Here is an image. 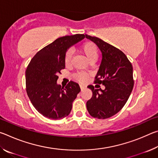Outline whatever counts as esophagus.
Masks as SVG:
<instances>
[{
  "label": "esophagus",
  "mask_w": 158,
  "mask_h": 158,
  "mask_svg": "<svg viewBox=\"0 0 158 158\" xmlns=\"http://www.w3.org/2000/svg\"><path fill=\"white\" fill-rule=\"evenodd\" d=\"M85 87L84 86V85H81H81H80V89H81V90H84V89H85Z\"/></svg>",
  "instance_id": "34e87169"
}]
</instances>
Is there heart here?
I'll list each match as a JSON object with an SVG mask.
<instances>
[{"mask_svg": "<svg viewBox=\"0 0 158 158\" xmlns=\"http://www.w3.org/2000/svg\"><path fill=\"white\" fill-rule=\"evenodd\" d=\"M81 50L89 62L94 60L96 61L98 58V48L93 42H85L81 46ZM73 55V52L71 49L67 51L65 56V63L66 65L70 64ZM74 77L79 81H85L87 79V75L84 73H77L75 74Z\"/></svg>", "mask_w": 158, "mask_h": 158, "instance_id": "obj_1", "label": "heart"}]
</instances>
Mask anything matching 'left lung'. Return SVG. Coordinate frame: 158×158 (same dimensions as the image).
<instances>
[{
	"label": "left lung",
	"instance_id": "obj_1",
	"mask_svg": "<svg viewBox=\"0 0 158 158\" xmlns=\"http://www.w3.org/2000/svg\"><path fill=\"white\" fill-rule=\"evenodd\" d=\"M85 35L97 45L102 53V61L95 82L105 86L102 90L94 89L92 85H88L93 96L87 101L86 108L93 117L108 118L121 110L130 97L134 86L133 68L121 50L98 37Z\"/></svg>",
	"mask_w": 158,
	"mask_h": 158
}]
</instances>
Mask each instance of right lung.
Segmentation results:
<instances>
[{
  "instance_id": "1",
  "label": "right lung",
  "mask_w": 158,
  "mask_h": 158,
  "mask_svg": "<svg viewBox=\"0 0 158 158\" xmlns=\"http://www.w3.org/2000/svg\"><path fill=\"white\" fill-rule=\"evenodd\" d=\"M85 37L76 34L59 37L39 51L26 71V92L36 110L44 117L58 120L68 116L80 92L79 84L70 81L65 87L57 83L65 68V56L69 48Z\"/></svg>"
}]
</instances>
